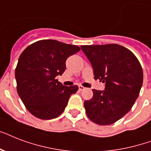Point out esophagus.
Listing matches in <instances>:
<instances>
[{"instance_id":"34e87169","label":"esophagus","mask_w":151,"mask_h":151,"mask_svg":"<svg viewBox=\"0 0 151 151\" xmlns=\"http://www.w3.org/2000/svg\"><path fill=\"white\" fill-rule=\"evenodd\" d=\"M78 88H79L80 91H83V90L85 89V88L84 87V86H82V85H79V86H78Z\"/></svg>"}]
</instances>
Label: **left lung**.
<instances>
[{
	"instance_id": "left-lung-1",
	"label": "left lung",
	"mask_w": 151,
	"mask_h": 151,
	"mask_svg": "<svg viewBox=\"0 0 151 151\" xmlns=\"http://www.w3.org/2000/svg\"><path fill=\"white\" fill-rule=\"evenodd\" d=\"M94 70L95 80L106 83L104 91L92 89L84 106L88 117L100 125L114 124L124 117L138 98L143 73L136 55L117 44L82 45Z\"/></svg>"
}]
</instances>
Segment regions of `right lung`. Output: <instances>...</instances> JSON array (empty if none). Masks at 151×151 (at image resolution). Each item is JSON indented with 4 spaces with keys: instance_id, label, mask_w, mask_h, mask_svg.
I'll return each mask as SVG.
<instances>
[{
    "instance_id": "right-lung-1",
    "label": "right lung",
    "mask_w": 151,
    "mask_h": 151,
    "mask_svg": "<svg viewBox=\"0 0 151 151\" xmlns=\"http://www.w3.org/2000/svg\"><path fill=\"white\" fill-rule=\"evenodd\" d=\"M81 50L55 40L31 44L20 55L15 75L17 92L30 114L42 120L59 117L78 86H64L56 76L66 70V60Z\"/></svg>"
}]
</instances>
